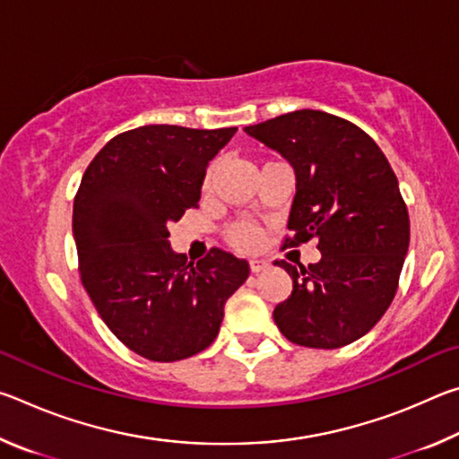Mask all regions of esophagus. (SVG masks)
I'll return each instance as SVG.
<instances>
[{
    "label": "esophagus",
    "instance_id": "obj_1",
    "mask_svg": "<svg viewBox=\"0 0 459 459\" xmlns=\"http://www.w3.org/2000/svg\"><path fill=\"white\" fill-rule=\"evenodd\" d=\"M248 267H251L253 273H261V271L269 269V261H265V259H251V261H248Z\"/></svg>",
    "mask_w": 459,
    "mask_h": 459
}]
</instances>
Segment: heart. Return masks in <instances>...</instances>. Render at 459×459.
<instances>
[{"label": "heart", "instance_id": "obj_1", "mask_svg": "<svg viewBox=\"0 0 459 459\" xmlns=\"http://www.w3.org/2000/svg\"><path fill=\"white\" fill-rule=\"evenodd\" d=\"M216 169H219V164H216V161H214V164L208 166L206 174H204V182H202V188H204V190H208L212 186ZM227 238H229V243L232 247L248 251V248L257 247V243H259V229L255 227V224L245 222V221L232 222L230 227L227 229Z\"/></svg>", "mask_w": 459, "mask_h": 459}]
</instances>
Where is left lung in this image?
Wrapping results in <instances>:
<instances>
[{"instance_id": "8db88e82", "label": "left lung", "mask_w": 459, "mask_h": 459, "mask_svg": "<svg viewBox=\"0 0 459 459\" xmlns=\"http://www.w3.org/2000/svg\"><path fill=\"white\" fill-rule=\"evenodd\" d=\"M295 172L283 247L317 238L322 259L293 267V291L273 309L293 344L340 348L362 338L397 293L409 248V212L385 153L354 123L301 108L245 127Z\"/></svg>"}]
</instances>
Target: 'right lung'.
Wrapping results in <instances>:
<instances>
[{
    "instance_id": "add662e5",
    "label": "right lung",
    "mask_w": 459,
    "mask_h": 459,
    "mask_svg": "<svg viewBox=\"0 0 459 459\" xmlns=\"http://www.w3.org/2000/svg\"><path fill=\"white\" fill-rule=\"evenodd\" d=\"M237 127L143 126L113 137L81 180L73 235L81 281L107 328L155 362L214 342L248 263L211 248L196 265L169 247L168 224L196 208L204 174Z\"/></svg>"
}]
</instances>
